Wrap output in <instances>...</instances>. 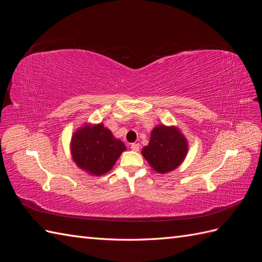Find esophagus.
Here are the masks:
<instances>
[{
    "label": "esophagus",
    "mask_w": 262,
    "mask_h": 262,
    "mask_svg": "<svg viewBox=\"0 0 262 262\" xmlns=\"http://www.w3.org/2000/svg\"><path fill=\"white\" fill-rule=\"evenodd\" d=\"M130 148H131L132 150H139L140 145H139L138 143H132V144H130Z\"/></svg>",
    "instance_id": "1"
}]
</instances>
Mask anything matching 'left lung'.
Returning <instances> with one entry per match:
<instances>
[{
    "instance_id": "8db88e82",
    "label": "left lung",
    "mask_w": 262,
    "mask_h": 262,
    "mask_svg": "<svg viewBox=\"0 0 262 262\" xmlns=\"http://www.w3.org/2000/svg\"><path fill=\"white\" fill-rule=\"evenodd\" d=\"M187 150V140L179 130L162 124L150 133L149 143L142 149V154L156 171L166 173L178 167Z\"/></svg>"
}]
</instances>
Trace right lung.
<instances>
[{
	"instance_id": "add662e5",
	"label": "right lung",
	"mask_w": 262,
	"mask_h": 262,
	"mask_svg": "<svg viewBox=\"0 0 262 262\" xmlns=\"http://www.w3.org/2000/svg\"><path fill=\"white\" fill-rule=\"evenodd\" d=\"M71 150L78 167L99 176L112 169L125 145L100 123L77 130L71 142Z\"/></svg>"
}]
</instances>
